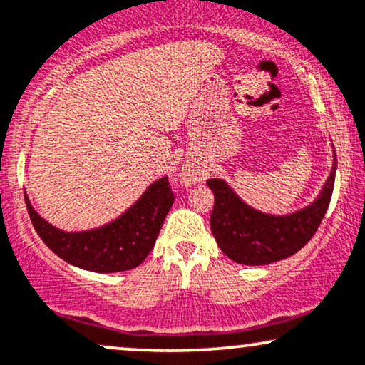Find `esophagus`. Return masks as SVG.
<instances>
[{
  "mask_svg": "<svg viewBox=\"0 0 365 365\" xmlns=\"http://www.w3.org/2000/svg\"><path fill=\"white\" fill-rule=\"evenodd\" d=\"M194 180H195L194 175H190V173H185V182L190 183V182H194Z\"/></svg>",
  "mask_w": 365,
  "mask_h": 365,
  "instance_id": "obj_1",
  "label": "esophagus"
}]
</instances>
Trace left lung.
I'll list each match as a JSON object with an SVG mask.
<instances>
[{
  "label": "left lung",
  "mask_w": 365,
  "mask_h": 365,
  "mask_svg": "<svg viewBox=\"0 0 365 365\" xmlns=\"http://www.w3.org/2000/svg\"><path fill=\"white\" fill-rule=\"evenodd\" d=\"M336 155L331 175L322 194L309 207L289 216H269L248 207L235 192L219 178H209L214 192V209L210 212V231L219 248L232 262L243 265H269L297 253L322 225L330 205L335 183Z\"/></svg>",
  "instance_id": "obj_1"
}]
</instances>
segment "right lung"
Here are the masks:
<instances>
[{
    "label": "right lung",
    "instance_id": "right-lung-1",
    "mask_svg": "<svg viewBox=\"0 0 365 365\" xmlns=\"http://www.w3.org/2000/svg\"><path fill=\"white\" fill-rule=\"evenodd\" d=\"M173 200L168 177H163L149 185L133 207L110 225L64 232L43 221L25 197L30 221L43 243L71 265L98 274L125 272L146 260Z\"/></svg>",
    "mask_w": 365,
    "mask_h": 365
}]
</instances>
